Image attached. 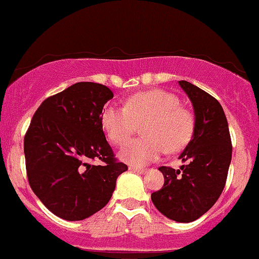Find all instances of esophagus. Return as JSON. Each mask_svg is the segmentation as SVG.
I'll list each match as a JSON object with an SVG mask.
<instances>
[{
    "label": "esophagus",
    "instance_id": "34e87169",
    "mask_svg": "<svg viewBox=\"0 0 259 259\" xmlns=\"http://www.w3.org/2000/svg\"><path fill=\"white\" fill-rule=\"evenodd\" d=\"M130 169L132 171H135V173H138V174H146L147 173V169L144 168H138V166H130Z\"/></svg>",
    "mask_w": 259,
    "mask_h": 259
}]
</instances>
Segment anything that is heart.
<instances>
[{
    "label": "heart",
    "instance_id": "b5f03b06",
    "mask_svg": "<svg viewBox=\"0 0 259 259\" xmlns=\"http://www.w3.org/2000/svg\"><path fill=\"white\" fill-rule=\"evenodd\" d=\"M144 122L141 132L144 137L131 141L119 152V158L132 165H147L165 152H178L194 135L193 113L180 106L175 94L154 89L130 96L124 107L108 104L101 113V123L112 143L122 146L130 141Z\"/></svg>",
    "mask_w": 259,
    "mask_h": 259
}]
</instances>
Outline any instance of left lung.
Segmentation results:
<instances>
[{
  "label": "left lung",
  "mask_w": 259,
  "mask_h": 259,
  "mask_svg": "<svg viewBox=\"0 0 259 259\" xmlns=\"http://www.w3.org/2000/svg\"><path fill=\"white\" fill-rule=\"evenodd\" d=\"M179 85L190 99L195 116L194 135L179 157L186 165L178 170L160 166L164 185L151 197L154 206L168 219L191 222L207 212L221 195L232 144L229 123L218 100L185 80Z\"/></svg>",
  "instance_id": "8db88e82"
}]
</instances>
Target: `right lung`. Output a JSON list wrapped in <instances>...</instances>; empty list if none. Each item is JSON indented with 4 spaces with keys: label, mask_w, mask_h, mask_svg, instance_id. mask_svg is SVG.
<instances>
[{
    "label": "right lung",
    "mask_w": 259,
    "mask_h": 259,
    "mask_svg": "<svg viewBox=\"0 0 259 259\" xmlns=\"http://www.w3.org/2000/svg\"><path fill=\"white\" fill-rule=\"evenodd\" d=\"M113 97L107 86L76 82L48 97L24 137L27 177L33 193L58 218L80 221L110 201L126 164L117 162L102 131L101 113ZM100 159L102 166L90 160Z\"/></svg>",
    "instance_id": "add662e5"
}]
</instances>
